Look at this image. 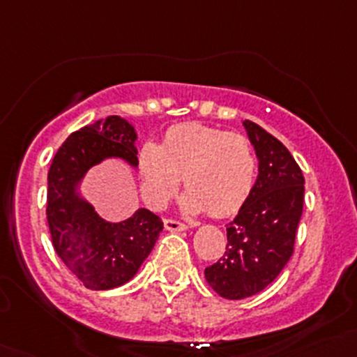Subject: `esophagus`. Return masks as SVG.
I'll return each instance as SVG.
<instances>
[{
  "label": "esophagus",
  "mask_w": 357,
  "mask_h": 357,
  "mask_svg": "<svg viewBox=\"0 0 357 357\" xmlns=\"http://www.w3.org/2000/svg\"><path fill=\"white\" fill-rule=\"evenodd\" d=\"M164 226H165V229H167V231H174V233L185 231V229H186V226L183 225V222L174 221V219H165Z\"/></svg>",
  "instance_id": "esophagus-1"
}]
</instances>
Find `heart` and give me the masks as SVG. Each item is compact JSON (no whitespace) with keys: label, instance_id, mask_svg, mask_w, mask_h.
Listing matches in <instances>:
<instances>
[{"label":"heart","instance_id":"obj_1","mask_svg":"<svg viewBox=\"0 0 357 357\" xmlns=\"http://www.w3.org/2000/svg\"><path fill=\"white\" fill-rule=\"evenodd\" d=\"M254 149L236 132L211 126H174L162 145L146 142L138 153L142 193L146 204L162 208L185 178L188 192L181 207L188 214L208 208L212 215H229L247 200L255 179Z\"/></svg>","mask_w":357,"mask_h":357}]
</instances>
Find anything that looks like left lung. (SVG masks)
<instances>
[{
    "label": "left lung",
    "instance_id": "1",
    "mask_svg": "<svg viewBox=\"0 0 357 357\" xmlns=\"http://www.w3.org/2000/svg\"><path fill=\"white\" fill-rule=\"evenodd\" d=\"M259 160V174L236 218L226 226V252L204 275L229 301L264 290L294 254L304 207V176L282 142L255 122L243 121Z\"/></svg>",
    "mask_w": 357,
    "mask_h": 357
}]
</instances>
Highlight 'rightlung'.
<instances>
[{"label":"right lung","instance_id":"obj_1","mask_svg":"<svg viewBox=\"0 0 357 357\" xmlns=\"http://www.w3.org/2000/svg\"><path fill=\"white\" fill-rule=\"evenodd\" d=\"M136 129L119 115L72 132L48 171V218L53 247L63 264L89 290L128 283L155 245L164 222L149 208L112 222L81 195L86 172L109 158L138 167Z\"/></svg>","mask_w":357,"mask_h":357}]
</instances>
